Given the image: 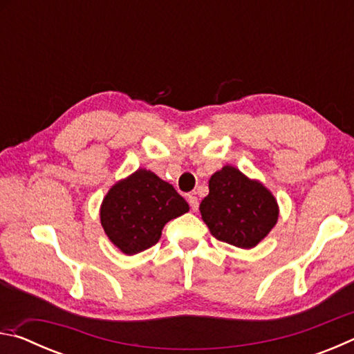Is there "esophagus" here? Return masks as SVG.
<instances>
[{
    "label": "esophagus",
    "instance_id": "34e87169",
    "mask_svg": "<svg viewBox=\"0 0 354 354\" xmlns=\"http://www.w3.org/2000/svg\"><path fill=\"white\" fill-rule=\"evenodd\" d=\"M187 201H189V205L192 207V211H196V209H198V198H196L194 194L187 195Z\"/></svg>",
    "mask_w": 354,
    "mask_h": 354
}]
</instances>
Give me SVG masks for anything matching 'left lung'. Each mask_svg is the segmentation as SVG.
<instances>
[{"label":"left lung","instance_id":"1","mask_svg":"<svg viewBox=\"0 0 354 354\" xmlns=\"http://www.w3.org/2000/svg\"><path fill=\"white\" fill-rule=\"evenodd\" d=\"M200 211L217 241L245 250L256 247L278 220V205L270 192L231 165L209 179V195Z\"/></svg>","mask_w":354,"mask_h":354}]
</instances>
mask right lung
I'll return each instance as SVG.
<instances>
[{
	"label": "right lung",
	"instance_id": "right-lung-1",
	"mask_svg": "<svg viewBox=\"0 0 354 354\" xmlns=\"http://www.w3.org/2000/svg\"><path fill=\"white\" fill-rule=\"evenodd\" d=\"M187 211L171 184L140 169L107 192L100 217L111 242L131 256L158 243L167 221Z\"/></svg>",
	"mask_w": 354,
	"mask_h": 354
}]
</instances>
